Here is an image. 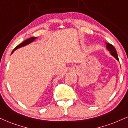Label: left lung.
I'll return each instance as SVG.
<instances>
[{
  "label": "left lung",
  "instance_id": "1",
  "mask_svg": "<svg viewBox=\"0 0 128 128\" xmlns=\"http://www.w3.org/2000/svg\"><path fill=\"white\" fill-rule=\"evenodd\" d=\"M106 48H107V49L109 52H110V54L116 58L118 61H119L118 56V54H117L116 50V49H115V48L114 47L112 44H108V43H106Z\"/></svg>",
  "mask_w": 128,
  "mask_h": 128
}]
</instances>
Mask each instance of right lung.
<instances>
[{
    "label": "right lung",
    "mask_w": 128,
    "mask_h": 128,
    "mask_svg": "<svg viewBox=\"0 0 128 128\" xmlns=\"http://www.w3.org/2000/svg\"><path fill=\"white\" fill-rule=\"evenodd\" d=\"M36 39H37L36 37H32V38H29V39H28L26 40L25 41H24V42H23L21 43V44H18L17 46H16L14 49L13 50H12V52L11 54H13V52H14L15 50H16V49H17L20 48H21V47L25 46L27 45V44H31V43L33 42V41H34V40Z\"/></svg>",
    "instance_id": "right-lung-1"
}]
</instances>
